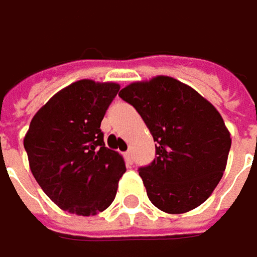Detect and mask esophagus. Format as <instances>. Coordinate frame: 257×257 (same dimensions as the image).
Wrapping results in <instances>:
<instances>
[{"mask_svg": "<svg viewBox=\"0 0 257 257\" xmlns=\"http://www.w3.org/2000/svg\"><path fill=\"white\" fill-rule=\"evenodd\" d=\"M124 158H125V161L128 162V163H132V162H133V152H132V150H127V152L124 153Z\"/></svg>", "mask_w": 257, "mask_h": 257, "instance_id": "esophagus-1", "label": "esophagus"}]
</instances>
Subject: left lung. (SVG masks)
Instances as JSON below:
<instances>
[{
    "label": "left lung",
    "mask_w": 257,
    "mask_h": 257,
    "mask_svg": "<svg viewBox=\"0 0 257 257\" xmlns=\"http://www.w3.org/2000/svg\"><path fill=\"white\" fill-rule=\"evenodd\" d=\"M118 95L132 104L156 142V158L139 175L149 199L168 214L199 207L218 185L231 146L217 108L171 76L133 82Z\"/></svg>",
    "instance_id": "left-lung-1"
}]
</instances>
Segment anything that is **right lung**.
Segmentation results:
<instances>
[{
    "label": "right lung",
    "mask_w": 257,
    "mask_h": 257,
    "mask_svg": "<svg viewBox=\"0 0 257 257\" xmlns=\"http://www.w3.org/2000/svg\"><path fill=\"white\" fill-rule=\"evenodd\" d=\"M120 85L81 79L60 89L33 117L24 149L34 179L59 208L95 215L115 198L122 156L99 128Z\"/></svg>",
    "instance_id": "add662e5"
}]
</instances>
